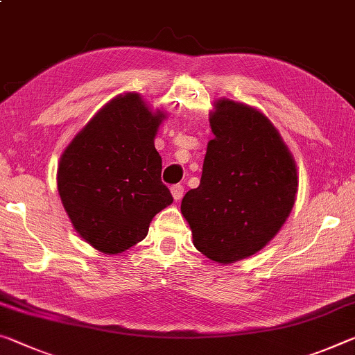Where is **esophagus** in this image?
Segmentation results:
<instances>
[{"label":"esophagus","mask_w":355,"mask_h":355,"mask_svg":"<svg viewBox=\"0 0 355 355\" xmlns=\"http://www.w3.org/2000/svg\"><path fill=\"white\" fill-rule=\"evenodd\" d=\"M171 193L173 196V199L180 200V199L183 198V194H184V188L182 187V184H173V187L171 188Z\"/></svg>","instance_id":"esophagus-1"}]
</instances>
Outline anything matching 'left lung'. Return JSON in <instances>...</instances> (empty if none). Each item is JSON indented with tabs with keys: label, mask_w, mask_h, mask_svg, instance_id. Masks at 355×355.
Listing matches in <instances>:
<instances>
[{
	"label": "left lung",
	"mask_w": 355,
	"mask_h": 355,
	"mask_svg": "<svg viewBox=\"0 0 355 355\" xmlns=\"http://www.w3.org/2000/svg\"><path fill=\"white\" fill-rule=\"evenodd\" d=\"M200 184L182 200L193 243L219 263L261 251L294 207L299 177L278 129L254 107L218 99Z\"/></svg>",
	"instance_id": "left-lung-1"
}]
</instances>
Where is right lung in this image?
Returning <instances> with one entry per match:
<instances>
[{
  "label": "right lung",
  "instance_id": "add662e5",
  "mask_svg": "<svg viewBox=\"0 0 355 355\" xmlns=\"http://www.w3.org/2000/svg\"><path fill=\"white\" fill-rule=\"evenodd\" d=\"M164 118L139 93L120 94L61 155L56 183L64 210L77 234L104 254L142 241L156 213L173 202L155 148Z\"/></svg>",
  "mask_w": 355,
  "mask_h": 355
}]
</instances>
